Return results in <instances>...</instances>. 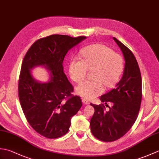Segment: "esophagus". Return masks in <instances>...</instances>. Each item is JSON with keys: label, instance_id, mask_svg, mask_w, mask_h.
<instances>
[{"label": "esophagus", "instance_id": "obj_1", "mask_svg": "<svg viewBox=\"0 0 159 159\" xmlns=\"http://www.w3.org/2000/svg\"><path fill=\"white\" fill-rule=\"evenodd\" d=\"M82 102H83V103L84 104H89V102L87 100H86V99H83L82 100Z\"/></svg>", "mask_w": 159, "mask_h": 159}]
</instances>
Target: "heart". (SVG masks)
<instances>
[{"label":"heart","instance_id":"heart-1","mask_svg":"<svg viewBox=\"0 0 159 159\" xmlns=\"http://www.w3.org/2000/svg\"><path fill=\"white\" fill-rule=\"evenodd\" d=\"M83 59L73 58L69 66L71 79L80 83L85 78L87 69H93V80H88L76 87L78 95L86 99H92L107 87L114 86L118 82L123 71L124 63L121 56L113 49L101 43L86 47L82 50Z\"/></svg>","mask_w":159,"mask_h":159}]
</instances>
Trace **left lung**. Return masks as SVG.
Segmentation results:
<instances>
[{
    "instance_id": "obj_1",
    "label": "left lung",
    "mask_w": 159,
    "mask_h": 159,
    "mask_svg": "<svg viewBox=\"0 0 159 159\" xmlns=\"http://www.w3.org/2000/svg\"><path fill=\"white\" fill-rule=\"evenodd\" d=\"M113 39L124 55V73L116 87L100 98L106 106L111 102L113 107L107 111L103 104H90L95 109L90 121L91 131L98 139L105 142L120 139L130 129L137 118L142 98V82L136 58L129 48L116 38Z\"/></svg>"
}]
</instances>
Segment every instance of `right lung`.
<instances>
[{"label": "right lung", "instance_id": "obj_1", "mask_svg": "<svg viewBox=\"0 0 159 159\" xmlns=\"http://www.w3.org/2000/svg\"><path fill=\"white\" fill-rule=\"evenodd\" d=\"M85 39L50 35L33 43L24 57L18 82L20 104L31 126L48 139L66 134L71 118L82 107L80 98L72 94L74 87L63 72V61L68 50ZM40 65L50 72L48 83H40L32 76L30 70Z\"/></svg>", "mask_w": 159, "mask_h": 159}]
</instances>
